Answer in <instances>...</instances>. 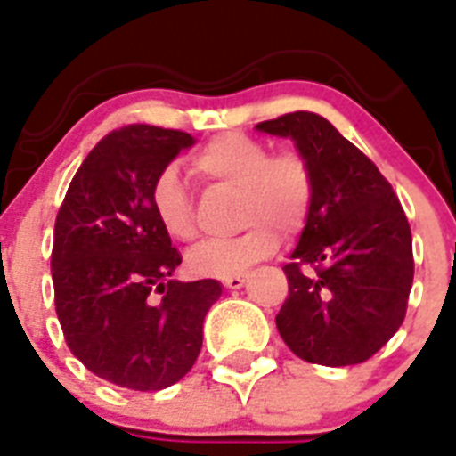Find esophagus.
<instances>
[{"label": "esophagus", "mask_w": 456, "mask_h": 456, "mask_svg": "<svg viewBox=\"0 0 456 456\" xmlns=\"http://www.w3.org/2000/svg\"><path fill=\"white\" fill-rule=\"evenodd\" d=\"M246 283V276L243 273H239V276H229V279H224V288H229V290H236V288H240Z\"/></svg>", "instance_id": "1"}]
</instances>
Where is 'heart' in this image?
I'll list each match as a JSON object with an SVG mask.
<instances>
[{"label": "heart", "instance_id": "1", "mask_svg": "<svg viewBox=\"0 0 456 456\" xmlns=\"http://www.w3.org/2000/svg\"><path fill=\"white\" fill-rule=\"evenodd\" d=\"M190 170L213 187L239 191L236 224L246 227L232 239L206 240L187 255L191 273L203 279H229L279 250L281 229L297 236L314 206L312 164L299 151L272 154L246 133H220L190 157ZM151 210L170 239L196 234L194 203L173 168L161 170L150 191Z\"/></svg>", "mask_w": 456, "mask_h": 456}]
</instances>
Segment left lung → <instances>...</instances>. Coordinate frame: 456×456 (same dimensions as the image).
<instances>
[{"instance_id":"8db88e82","label":"left lung","mask_w":456,"mask_h":456,"mask_svg":"<svg viewBox=\"0 0 456 456\" xmlns=\"http://www.w3.org/2000/svg\"><path fill=\"white\" fill-rule=\"evenodd\" d=\"M292 138L312 164L314 206L276 316L295 356L342 368L368 361L401 328L414 279L412 234L394 187L356 144L314 112L257 124Z\"/></svg>"}]
</instances>
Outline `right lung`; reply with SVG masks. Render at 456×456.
Here are the masks:
<instances>
[{
  "label": "right lung",
  "mask_w": 456,
  "mask_h": 456,
  "mask_svg": "<svg viewBox=\"0 0 456 456\" xmlns=\"http://www.w3.org/2000/svg\"><path fill=\"white\" fill-rule=\"evenodd\" d=\"M191 144L190 133L150 124L107 133L55 217L51 273L65 342L95 377L131 391H161L190 372L222 295L216 279H170L183 257L151 210L154 177Z\"/></svg>",
  "instance_id": "obj_1"
}]
</instances>
